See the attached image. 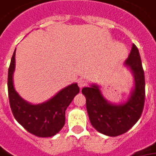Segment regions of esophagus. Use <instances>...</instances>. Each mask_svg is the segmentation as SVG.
<instances>
[{"label": "esophagus", "mask_w": 156, "mask_h": 156, "mask_svg": "<svg viewBox=\"0 0 156 156\" xmlns=\"http://www.w3.org/2000/svg\"><path fill=\"white\" fill-rule=\"evenodd\" d=\"M87 85V81L84 79H80V80H78V86H79V87L80 89H82L83 87H85Z\"/></svg>", "instance_id": "obj_1"}]
</instances>
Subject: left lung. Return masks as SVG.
<instances>
[{
  "mask_svg": "<svg viewBox=\"0 0 156 156\" xmlns=\"http://www.w3.org/2000/svg\"><path fill=\"white\" fill-rule=\"evenodd\" d=\"M125 64L132 69L135 79V88L125 104L117 105L108 103L96 85L82 89L91 124L98 132L110 137L119 136L132 128L139 120L144 105V72L139 51L134 44Z\"/></svg>",
  "mask_w": 156,
  "mask_h": 156,
  "instance_id": "left-lung-1",
  "label": "left lung"
}]
</instances>
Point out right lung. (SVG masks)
Listing matches in <instances>:
<instances>
[{"instance_id":"1","label":"right lung","mask_w":156,"mask_h":156,"mask_svg":"<svg viewBox=\"0 0 156 156\" xmlns=\"http://www.w3.org/2000/svg\"><path fill=\"white\" fill-rule=\"evenodd\" d=\"M16 51V49H15ZM15 51L8 69L7 88L12 112L19 124L29 133L37 137H52L63 128L65 110L80 92L78 85L68 86L50 100L41 105H30L15 91L12 75L15 69Z\"/></svg>"}]
</instances>
